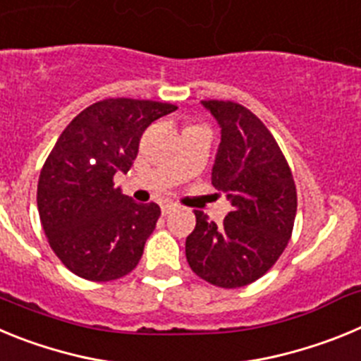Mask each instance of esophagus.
<instances>
[{
    "mask_svg": "<svg viewBox=\"0 0 361 361\" xmlns=\"http://www.w3.org/2000/svg\"><path fill=\"white\" fill-rule=\"evenodd\" d=\"M175 209H177V204H173V202H164L161 206L162 215H170V213L175 212Z\"/></svg>",
    "mask_w": 361,
    "mask_h": 361,
    "instance_id": "1",
    "label": "esophagus"
}]
</instances>
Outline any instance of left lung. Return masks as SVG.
<instances>
[{
  "instance_id": "left-lung-1",
  "label": "left lung",
  "mask_w": 361,
  "mask_h": 361,
  "mask_svg": "<svg viewBox=\"0 0 361 361\" xmlns=\"http://www.w3.org/2000/svg\"><path fill=\"white\" fill-rule=\"evenodd\" d=\"M220 126L212 184L231 212L216 226L202 212L186 238V258L197 276L219 288H244L283 253L296 216L291 168L266 124L233 101H202Z\"/></svg>"
}]
</instances>
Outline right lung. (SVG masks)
<instances>
[{
  "mask_svg": "<svg viewBox=\"0 0 361 361\" xmlns=\"http://www.w3.org/2000/svg\"><path fill=\"white\" fill-rule=\"evenodd\" d=\"M175 104L104 99L75 116L44 161L37 183L41 226L73 275L110 282L135 269L161 208L137 204L114 186L132 168L142 132Z\"/></svg>",
  "mask_w": 361,
  "mask_h": 361,
  "instance_id": "1",
  "label": "right lung"
}]
</instances>
